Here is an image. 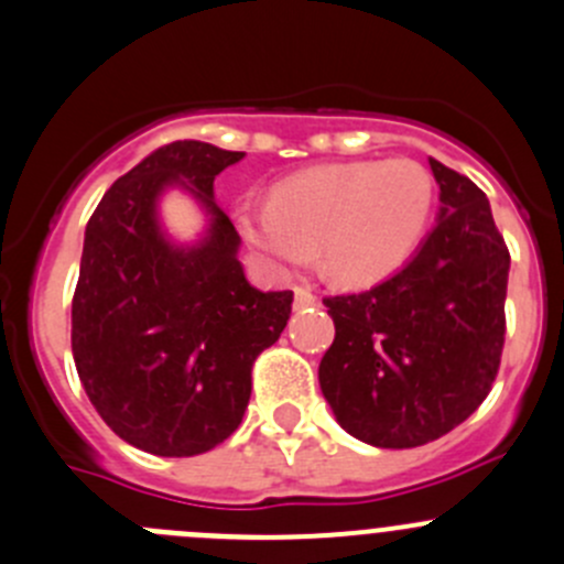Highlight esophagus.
I'll use <instances>...</instances> for the list:
<instances>
[{
    "label": "esophagus",
    "instance_id": "esophagus-1",
    "mask_svg": "<svg viewBox=\"0 0 564 564\" xmlns=\"http://www.w3.org/2000/svg\"><path fill=\"white\" fill-rule=\"evenodd\" d=\"M319 303V300H316V294L311 292V289H303V286H297L294 289V308H308V305H316Z\"/></svg>",
    "mask_w": 564,
    "mask_h": 564
}]
</instances>
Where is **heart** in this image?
Returning <instances> with one entry per match:
<instances>
[{
	"instance_id": "b5f03b06",
	"label": "heart",
	"mask_w": 564,
	"mask_h": 564,
	"mask_svg": "<svg viewBox=\"0 0 564 564\" xmlns=\"http://www.w3.org/2000/svg\"><path fill=\"white\" fill-rule=\"evenodd\" d=\"M433 173L415 160L330 162L283 178L270 204L242 200L234 223L275 270L314 256L341 286H375L419 248L433 217Z\"/></svg>"
}]
</instances>
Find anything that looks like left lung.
I'll return each mask as SVG.
<instances>
[{"mask_svg": "<svg viewBox=\"0 0 564 564\" xmlns=\"http://www.w3.org/2000/svg\"><path fill=\"white\" fill-rule=\"evenodd\" d=\"M441 187L433 231L369 292L327 297L336 338L319 388L352 438L380 449L430 444L488 397L505 347L510 253L471 178L430 160Z\"/></svg>", "mask_w": 564, "mask_h": 564, "instance_id": "1", "label": "left lung"}]
</instances>
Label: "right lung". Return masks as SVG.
<instances>
[{"mask_svg": "<svg viewBox=\"0 0 564 564\" xmlns=\"http://www.w3.org/2000/svg\"><path fill=\"white\" fill-rule=\"evenodd\" d=\"M242 156L198 140L162 145L104 193L85 228L70 305L76 371L107 427L151 455L223 444L248 408L253 360L292 314V292L245 278L242 239L215 200V178ZM171 188L205 212L193 243L161 223Z\"/></svg>", "mask_w": 564, "mask_h": 564, "instance_id": "1", "label": "right lung"}]
</instances>
